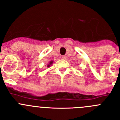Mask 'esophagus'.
I'll return each instance as SVG.
<instances>
[{"label": "esophagus", "mask_w": 120, "mask_h": 120, "mask_svg": "<svg viewBox=\"0 0 120 120\" xmlns=\"http://www.w3.org/2000/svg\"><path fill=\"white\" fill-rule=\"evenodd\" d=\"M61 59H66L67 56H65V55H64V56H61Z\"/></svg>", "instance_id": "obj_1"}]
</instances>
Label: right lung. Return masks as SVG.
Segmentation results:
<instances>
[{"label":"right lung","instance_id":"1","mask_svg":"<svg viewBox=\"0 0 120 120\" xmlns=\"http://www.w3.org/2000/svg\"><path fill=\"white\" fill-rule=\"evenodd\" d=\"M53 61H50V62H49V63L48 65H47V67H49L50 66V65H52V64H53Z\"/></svg>","mask_w":120,"mask_h":120}]
</instances>
